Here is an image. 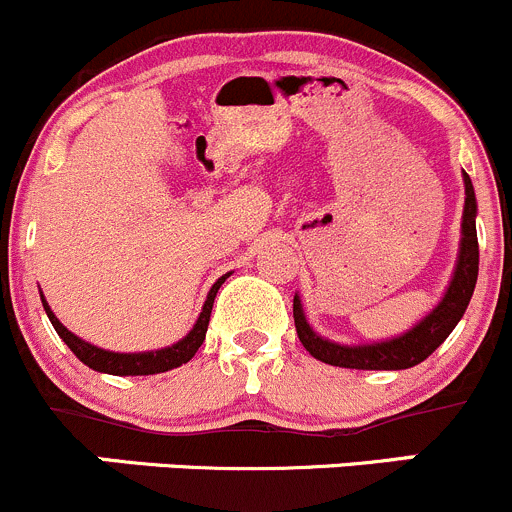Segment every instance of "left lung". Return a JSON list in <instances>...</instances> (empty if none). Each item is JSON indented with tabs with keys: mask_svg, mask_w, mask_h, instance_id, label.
Wrapping results in <instances>:
<instances>
[{
	"mask_svg": "<svg viewBox=\"0 0 512 512\" xmlns=\"http://www.w3.org/2000/svg\"><path fill=\"white\" fill-rule=\"evenodd\" d=\"M465 181V209H463V239H460V256L455 266L453 281L445 291L443 301L428 313L413 331L371 346H338V343L323 341L311 331L306 323L298 296L293 298V323L301 338L303 348L318 361L338 368H358V371H401L413 368L426 361L430 353L450 336L458 321L468 308L473 296L475 281H478V234H475V191L470 176L463 174Z\"/></svg>",
	"mask_w": 512,
	"mask_h": 512,
	"instance_id": "obj_1",
	"label": "left lung"
}]
</instances>
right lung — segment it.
<instances>
[{"instance_id":"obj_1","label":"right lung","mask_w":512,"mask_h":512,"mask_svg":"<svg viewBox=\"0 0 512 512\" xmlns=\"http://www.w3.org/2000/svg\"><path fill=\"white\" fill-rule=\"evenodd\" d=\"M226 278H229V273L221 276L219 281L211 286L209 298H206L204 303V311H201L199 321H196V326L191 328L189 336L181 338V341L174 343L171 348H161V351H151V353H111V351H104V348L91 346V343L77 338L72 331H67V328L59 323V318L54 316L52 308H49V303L44 301V298L42 303L49 321H52L54 331H57L59 338L72 348V353L84 363V366L94 368V371L99 373H109V376H154V373H164V371H171V368H179L181 363H189L191 358L196 356V351H199L201 343H204L206 338V328H209L214 298Z\"/></svg>"}]
</instances>
